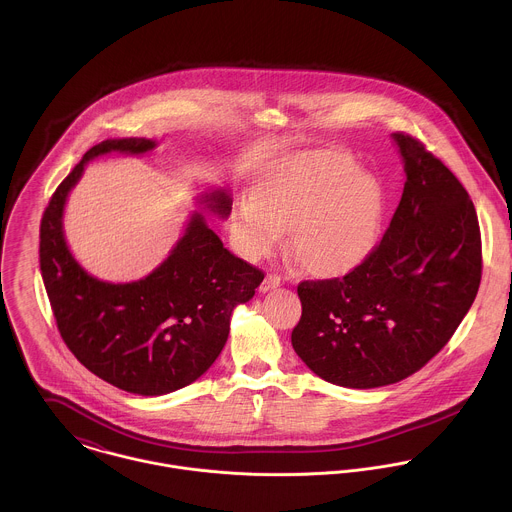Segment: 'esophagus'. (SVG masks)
<instances>
[{
	"label": "esophagus",
	"instance_id": "esophagus-1",
	"mask_svg": "<svg viewBox=\"0 0 512 512\" xmlns=\"http://www.w3.org/2000/svg\"><path fill=\"white\" fill-rule=\"evenodd\" d=\"M282 284V278L278 274H268L260 286V292H270Z\"/></svg>",
	"mask_w": 512,
	"mask_h": 512
}]
</instances>
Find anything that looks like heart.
<instances>
[{
  "label": "heart",
  "instance_id": "1",
  "mask_svg": "<svg viewBox=\"0 0 512 512\" xmlns=\"http://www.w3.org/2000/svg\"><path fill=\"white\" fill-rule=\"evenodd\" d=\"M378 177L337 149L307 151L272 165L252 201L232 211L230 230L248 260L272 256L290 230V250L315 278H343L374 254L386 217Z\"/></svg>",
  "mask_w": 512,
  "mask_h": 512
}]
</instances>
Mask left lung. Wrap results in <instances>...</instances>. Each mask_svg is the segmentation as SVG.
<instances>
[{
    "mask_svg": "<svg viewBox=\"0 0 512 512\" xmlns=\"http://www.w3.org/2000/svg\"><path fill=\"white\" fill-rule=\"evenodd\" d=\"M406 183L361 268L297 286L292 345L317 376L376 388L420 370L447 345L481 284L479 220L469 193L424 142L392 134Z\"/></svg>",
    "mask_w": 512,
    "mask_h": 512,
    "instance_id": "8db88e82",
    "label": "left lung"
}]
</instances>
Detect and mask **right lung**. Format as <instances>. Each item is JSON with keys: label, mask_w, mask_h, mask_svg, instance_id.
<instances>
[{"label": "right lung", "mask_w": 512, "mask_h": 512, "mask_svg": "<svg viewBox=\"0 0 512 512\" xmlns=\"http://www.w3.org/2000/svg\"><path fill=\"white\" fill-rule=\"evenodd\" d=\"M146 138L106 140L90 147L53 193L39 232V262L57 329L74 357L112 386L161 396L195 382L228 339L230 315L246 303L264 272L226 250L195 215L171 256L147 278L108 284L88 276L63 238V207L88 159L108 153H144ZM220 217L230 213L222 191L205 199Z\"/></svg>", "instance_id": "obj_1"}]
</instances>
